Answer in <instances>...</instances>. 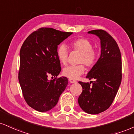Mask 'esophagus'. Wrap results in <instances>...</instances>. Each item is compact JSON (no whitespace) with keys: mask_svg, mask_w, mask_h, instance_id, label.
Returning <instances> with one entry per match:
<instances>
[{"mask_svg":"<svg viewBox=\"0 0 134 134\" xmlns=\"http://www.w3.org/2000/svg\"><path fill=\"white\" fill-rule=\"evenodd\" d=\"M69 81L70 83H76L77 81L75 79H69Z\"/></svg>","mask_w":134,"mask_h":134,"instance_id":"1","label":"esophagus"}]
</instances>
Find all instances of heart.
Returning <instances> with one entry per match:
<instances>
[{"mask_svg":"<svg viewBox=\"0 0 134 134\" xmlns=\"http://www.w3.org/2000/svg\"><path fill=\"white\" fill-rule=\"evenodd\" d=\"M70 44L72 49L81 53L79 63H83L88 67H92L96 64L98 54L93 49V45L91 41L87 38H79L72 41ZM57 54L59 61L64 65H66L69 59V51L66 46L62 44L58 47ZM85 70L83 64L70 65L64 69L63 74L69 79H76L84 73Z\"/></svg>","mask_w":134,"mask_h":134,"instance_id":"obj_1","label":"heart"}]
</instances>
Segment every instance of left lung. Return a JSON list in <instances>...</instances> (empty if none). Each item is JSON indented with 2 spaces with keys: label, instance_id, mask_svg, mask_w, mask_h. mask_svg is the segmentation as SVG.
Returning a JSON list of instances; mask_svg holds the SVG:
<instances>
[{
  "label": "left lung",
  "instance_id": "left-lung-1",
  "mask_svg": "<svg viewBox=\"0 0 134 134\" xmlns=\"http://www.w3.org/2000/svg\"><path fill=\"white\" fill-rule=\"evenodd\" d=\"M88 33L99 37L101 54L86 77L94 81L79 82L82 92L78 102L86 113L97 114L109 109L115 99L122 80V58L118 45L109 33L101 29Z\"/></svg>",
  "mask_w": 134,
  "mask_h": 134
}]
</instances>
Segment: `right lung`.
<instances>
[{
  "label": "right lung",
  "mask_w": 134,
  "mask_h": 134,
  "mask_svg": "<svg viewBox=\"0 0 134 134\" xmlns=\"http://www.w3.org/2000/svg\"><path fill=\"white\" fill-rule=\"evenodd\" d=\"M72 34L42 27L29 35L21 47L19 81L25 102L38 112L54 108L68 84L67 77H56L61 71L57 50ZM49 75L56 78L49 81Z\"/></svg>",
  "instance_id": "add662e5"
}]
</instances>
